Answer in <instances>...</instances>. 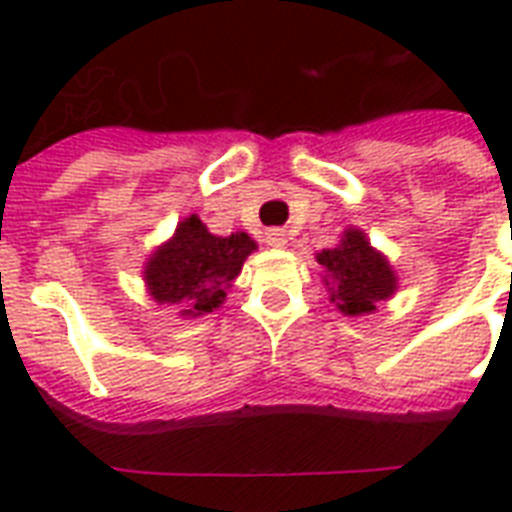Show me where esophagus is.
<instances>
[{
    "label": "esophagus",
    "instance_id": "1",
    "mask_svg": "<svg viewBox=\"0 0 512 512\" xmlns=\"http://www.w3.org/2000/svg\"><path fill=\"white\" fill-rule=\"evenodd\" d=\"M265 244L273 249H281L287 244V233L281 231V228H271V231H265Z\"/></svg>",
    "mask_w": 512,
    "mask_h": 512
}]
</instances>
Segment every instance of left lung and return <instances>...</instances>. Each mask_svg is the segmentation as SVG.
<instances>
[{
    "label": "left lung",
    "mask_w": 512,
    "mask_h": 512,
    "mask_svg": "<svg viewBox=\"0 0 512 512\" xmlns=\"http://www.w3.org/2000/svg\"><path fill=\"white\" fill-rule=\"evenodd\" d=\"M329 300L342 316H369L382 300L396 295L398 276L380 249H374L361 228H345L340 244L316 252Z\"/></svg>",
    "instance_id": "1"
}]
</instances>
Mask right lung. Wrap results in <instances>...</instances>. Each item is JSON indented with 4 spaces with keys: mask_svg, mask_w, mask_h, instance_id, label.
Returning <instances> with one entry per match:
<instances>
[{
    "mask_svg": "<svg viewBox=\"0 0 512 512\" xmlns=\"http://www.w3.org/2000/svg\"><path fill=\"white\" fill-rule=\"evenodd\" d=\"M255 249L249 233L215 236L199 215H188L170 239L148 255L143 281L154 303L172 305L183 319H196L225 303V292Z\"/></svg>",
    "mask_w": 512,
    "mask_h": 512,
    "instance_id": "1",
    "label": "right lung"
}]
</instances>
